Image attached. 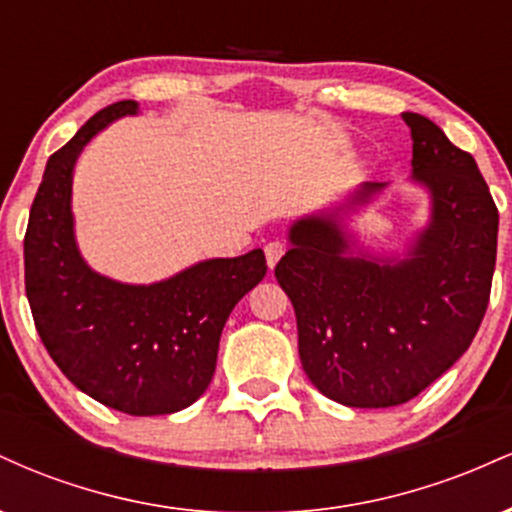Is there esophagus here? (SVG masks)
Segmentation results:
<instances>
[{
    "label": "esophagus",
    "mask_w": 512,
    "mask_h": 512,
    "mask_svg": "<svg viewBox=\"0 0 512 512\" xmlns=\"http://www.w3.org/2000/svg\"><path fill=\"white\" fill-rule=\"evenodd\" d=\"M284 252H286L284 243H279V240H274V243H267V245H264V255H267V264H269V269H274V267H276V262H279L281 257H284Z\"/></svg>",
    "instance_id": "obj_1"
}]
</instances>
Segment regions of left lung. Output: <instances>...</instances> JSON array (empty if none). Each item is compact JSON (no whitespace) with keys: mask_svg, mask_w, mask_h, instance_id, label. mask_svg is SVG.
I'll return each mask as SVG.
<instances>
[{"mask_svg":"<svg viewBox=\"0 0 512 512\" xmlns=\"http://www.w3.org/2000/svg\"><path fill=\"white\" fill-rule=\"evenodd\" d=\"M402 120L414 142L411 182L431 197L407 255L356 245L346 214L385 190L363 182L339 207L293 221L274 269L296 310L305 375L344 407H397L424 392L469 349L489 305L498 240L489 185L436 122Z\"/></svg>","mask_w":512,"mask_h":512,"instance_id":"left-lung-1","label":"left lung"}]
</instances>
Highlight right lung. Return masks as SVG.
Returning <instances> with one entry per match:
<instances>
[{
    "mask_svg": "<svg viewBox=\"0 0 512 512\" xmlns=\"http://www.w3.org/2000/svg\"><path fill=\"white\" fill-rule=\"evenodd\" d=\"M139 103L103 108L48 158L28 216L23 262L35 330L72 383L132 416L175 414L204 395L236 303L267 274L264 252L192 264L156 284L93 272L74 236L72 178L84 146Z\"/></svg>",
    "mask_w": 512,
    "mask_h": 512,
    "instance_id": "obj_1",
    "label": "right lung"
}]
</instances>
